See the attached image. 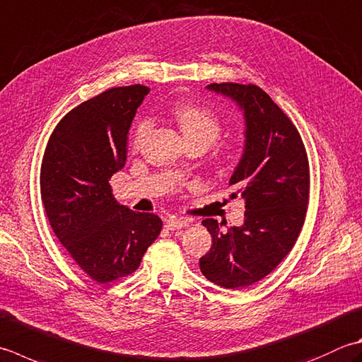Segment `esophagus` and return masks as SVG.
<instances>
[{"label": "esophagus", "mask_w": 362, "mask_h": 362, "mask_svg": "<svg viewBox=\"0 0 362 362\" xmlns=\"http://www.w3.org/2000/svg\"><path fill=\"white\" fill-rule=\"evenodd\" d=\"M187 226H188L187 219H179V218H169L165 223V228L168 230H179V229L187 228Z\"/></svg>", "instance_id": "1"}]
</instances>
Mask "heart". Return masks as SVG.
Returning <instances> with one entry per match:
<instances>
[{"instance_id": "1", "label": "heart", "mask_w": 362, "mask_h": 362, "mask_svg": "<svg viewBox=\"0 0 362 362\" xmlns=\"http://www.w3.org/2000/svg\"><path fill=\"white\" fill-rule=\"evenodd\" d=\"M175 122L179 124L187 143L189 141H202L205 144H211L221 133V119L214 110L197 103H180L173 110ZM151 120H139L136 129L133 132L132 147L136 151L147 138L151 132Z\"/></svg>"}]
</instances>
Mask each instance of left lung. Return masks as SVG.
<instances>
[{
    "instance_id": "obj_1",
    "label": "left lung",
    "mask_w": 362,
    "mask_h": 362,
    "mask_svg": "<svg viewBox=\"0 0 362 362\" xmlns=\"http://www.w3.org/2000/svg\"><path fill=\"white\" fill-rule=\"evenodd\" d=\"M209 90L232 98L245 116V151L229 185L245 199V223L211 235L199 259L202 274L224 288L256 284L278 267L303 229L309 202V161L303 139L286 112L256 84L211 83Z\"/></svg>"
}]
</instances>
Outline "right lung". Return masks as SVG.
<instances>
[{
    "instance_id": "right-lung-1",
    "label": "right lung",
    "mask_w": 362,
    "mask_h": 362,
    "mask_svg": "<svg viewBox=\"0 0 362 362\" xmlns=\"http://www.w3.org/2000/svg\"><path fill=\"white\" fill-rule=\"evenodd\" d=\"M148 94L111 88L69 111L48 139L40 196L49 226L76 265L100 284L132 274L161 232V219L120 205L110 179L125 166L127 134Z\"/></svg>"
}]
</instances>
